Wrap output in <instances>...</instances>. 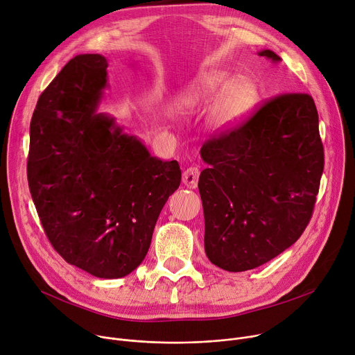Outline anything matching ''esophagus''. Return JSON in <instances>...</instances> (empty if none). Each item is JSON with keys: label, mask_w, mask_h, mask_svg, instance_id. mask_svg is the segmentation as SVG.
<instances>
[{"label": "esophagus", "mask_w": 355, "mask_h": 355, "mask_svg": "<svg viewBox=\"0 0 355 355\" xmlns=\"http://www.w3.org/2000/svg\"><path fill=\"white\" fill-rule=\"evenodd\" d=\"M198 177H200L198 167H188L182 174V182L185 187L194 189L198 185Z\"/></svg>", "instance_id": "obj_1"}]
</instances>
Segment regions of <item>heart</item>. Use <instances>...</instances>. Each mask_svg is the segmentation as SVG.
Wrapping results in <instances>:
<instances>
[{"instance_id": "obj_1", "label": "heart", "mask_w": 355, "mask_h": 355, "mask_svg": "<svg viewBox=\"0 0 355 355\" xmlns=\"http://www.w3.org/2000/svg\"><path fill=\"white\" fill-rule=\"evenodd\" d=\"M257 93L249 79H232L228 73L211 71L185 86L175 99L181 112H194L218 102L212 120L216 128H230L241 123L254 107Z\"/></svg>"}]
</instances>
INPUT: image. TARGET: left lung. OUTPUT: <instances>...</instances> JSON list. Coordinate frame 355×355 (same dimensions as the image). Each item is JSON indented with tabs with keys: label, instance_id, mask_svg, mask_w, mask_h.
Returning <instances> with one entry per match:
<instances>
[{
	"label": "left lung",
	"instance_id": "left-lung-1",
	"mask_svg": "<svg viewBox=\"0 0 355 355\" xmlns=\"http://www.w3.org/2000/svg\"><path fill=\"white\" fill-rule=\"evenodd\" d=\"M272 62L280 58L259 52ZM198 181L205 253L218 268L245 272L292 246L309 225L324 150L307 93H283L245 121L204 143Z\"/></svg>",
	"mask_w": 355,
	"mask_h": 355
}]
</instances>
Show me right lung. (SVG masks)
<instances>
[{
  "instance_id": "add662e5",
  "label": "right lung",
  "mask_w": 355,
  "mask_h": 355,
  "mask_svg": "<svg viewBox=\"0 0 355 355\" xmlns=\"http://www.w3.org/2000/svg\"><path fill=\"white\" fill-rule=\"evenodd\" d=\"M106 69L105 56L78 55L41 93L26 174L53 249L96 277L117 279L143 262L181 170L175 159L151 157L113 117L94 113Z\"/></svg>"
}]
</instances>
